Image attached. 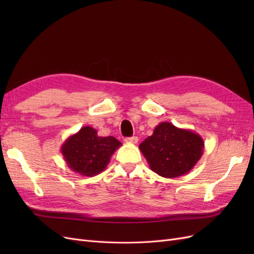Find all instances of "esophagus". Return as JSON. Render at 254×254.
Returning a JSON list of instances; mask_svg holds the SVG:
<instances>
[{
    "label": "esophagus",
    "mask_w": 254,
    "mask_h": 254,
    "mask_svg": "<svg viewBox=\"0 0 254 254\" xmlns=\"http://www.w3.org/2000/svg\"><path fill=\"white\" fill-rule=\"evenodd\" d=\"M139 139H137V136H130V137H126L125 142L126 143H130V144H136Z\"/></svg>",
    "instance_id": "1"
}]
</instances>
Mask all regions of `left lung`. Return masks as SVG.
Returning <instances> with one entry per match:
<instances>
[{"label":"left lung","instance_id":"obj_1","mask_svg":"<svg viewBox=\"0 0 254 254\" xmlns=\"http://www.w3.org/2000/svg\"><path fill=\"white\" fill-rule=\"evenodd\" d=\"M139 147L152 172L164 178H177L188 174L200 160L204 142L190 129L162 122Z\"/></svg>","mask_w":254,"mask_h":254}]
</instances>
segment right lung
<instances>
[{
  "instance_id": "right-lung-1",
  "label": "right lung",
  "mask_w": 254,
  "mask_h": 254,
  "mask_svg": "<svg viewBox=\"0 0 254 254\" xmlns=\"http://www.w3.org/2000/svg\"><path fill=\"white\" fill-rule=\"evenodd\" d=\"M121 145L114 136H98L96 129L83 126L61 145V153L70 170L93 177L105 170Z\"/></svg>"
}]
</instances>
